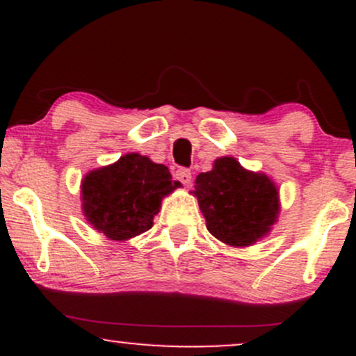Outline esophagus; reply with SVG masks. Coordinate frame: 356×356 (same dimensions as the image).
Masks as SVG:
<instances>
[{
    "label": "esophagus",
    "mask_w": 356,
    "mask_h": 356,
    "mask_svg": "<svg viewBox=\"0 0 356 356\" xmlns=\"http://www.w3.org/2000/svg\"><path fill=\"white\" fill-rule=\"evenodd\" d=\"M175 179H177L179 182H182L184 186H191L192 182V174L189 169H177L175 170Z\"/></svg>",
    "instance_id": "obj_1"
}]
</instances>
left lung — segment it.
<instances>
[{"label": "left lung", "mask_w": 356, "mask_h": 356, "mask_svg": "<svg viewBox=\"0 0 356 356\" xmlns=\"http://www.w3.org/2000/svg\"><path fill=\"white\" fill-rule=\"evenodd\" d=\"M192 194L197 197L207 231L232 248H248L266 238L281 209L273 179L244 169L229 155L216 159L209 172L195 177Z\"/></svg>", "instance_id": "left-lung-1"}]
</instances>
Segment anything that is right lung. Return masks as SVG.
<instances>
[{
	"mask_svg": "<svg viewBox=\"0 0 356 356\" xmlns=\"http://www.w3.org/2000/svg\"><path fill=\"white\" fill-rule=\"evenodd\" d=\"M179 186L164 164L137 152L125 154L85 174L81 211L90 226L108 239H132L154 226L162 199Z\"/></svg>",
	"mask_w": 356,
	"mask_h": 356,
	"instance_id": "obj_1",
	"label": "right lung"
}]
</instances>
